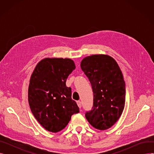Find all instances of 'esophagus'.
<instances>
[{"instance_id":"esophagus-1","label":"esophagus","mask_w":154,"mask_h":154,"mask_svg":"<svg viewBox=\"0 0 154 154\" xmlns=\"http://www.w3.org/2000/svg\"><path fill=\"white\" fill-rule=\"evenodd\" d=\"M77 106H79V108H81V107H82L81 101H80V100L77 101Z\"/></svg>"}]
</instances>
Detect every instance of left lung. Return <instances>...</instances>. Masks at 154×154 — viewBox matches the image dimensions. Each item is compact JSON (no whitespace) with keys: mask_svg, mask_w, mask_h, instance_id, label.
<instances>
[{"mask_svg":"<svg viewBox=\"0 0 154 154\" xmlns=\"http://www.w3.org/2000/svg\"><path fill=\"white\" fill-rule=\"evenodd\" d=\"M91 84L93 107L85 113L88 122L94 128H109L122 114L125 102V84L117 62L107 55H92L80 63Z\"/></svg>","mask_w":154,"mask_h":154,"instance_id":"8db88e82","label":"left lung"}]
</instances>
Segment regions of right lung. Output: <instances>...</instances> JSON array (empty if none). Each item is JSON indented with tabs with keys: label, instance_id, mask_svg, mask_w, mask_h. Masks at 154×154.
<instances>
[{
	"label": "right lung",
	"instance_id": "obj_1",
	"mask_svg": "<svg viewBox=\"0 0 154 154\" xmlns=\"http://www.w3.org/2000/svg\"><path fill=\"white\" fill-rule=\"evenodd\" d=\"M75 69L70 59L46 58L36 66L30 79L28 100L35 118L47 131H62L71 116L79 112L66 86L68 76Z\"/></svg>",
	"mask_w": 154,
	"mask_h": 154
}]
</instances>
